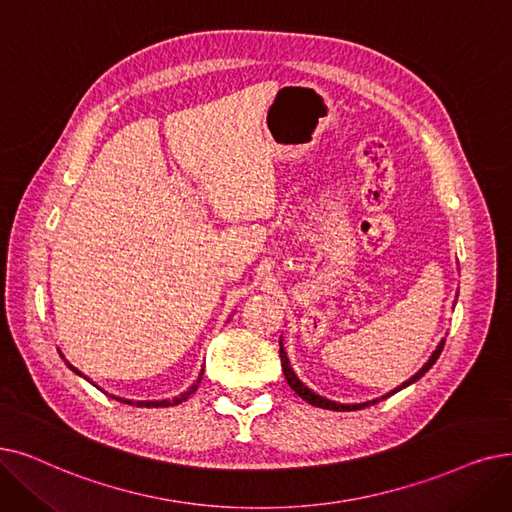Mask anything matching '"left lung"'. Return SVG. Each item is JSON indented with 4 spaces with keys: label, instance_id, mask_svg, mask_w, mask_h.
Masks as SVG:
<instances>
[{
    "label": "left lung",
    "instance_id": "left-lung-1",
    "mask_svg": "<svg viewBox=\"0 0 512 512\" xmlns=\"http://www.w3.org/2000/svg\"><path fill=\"white\" fill-rule=\"evenodd\" d=\"M441 349H443V343L435 349V353L431 355V360L420 368V372H416L412 379L408 381V383H404L402 387L399 389H404V387H408V385H412L414 381H418L422 374H425L435 362H437V358H439V353H441ZM280 362H282V370H284V376H286V383L291 385V389L299 395V397H303L307 404H311V406H318V408H326V410H337V412H345V410H362V408H366V406H370V404H355V406H343V404H335V402H330V399H326V397H320V395H316L314 391H309L297 376H295V372H293V368L288 366V358H286V353H284V349L280 347ZM399 389H395V391H399ZM393 391V393H395Z\"/></svg>",
    "mask_w": 512,
    "mask_h": 512
}]
</instances>
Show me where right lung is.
Segmentation results:
<instances>
[{
	"label": "right lung",
	"mask_w": 512,
	"mask_h": 512,
	"mask_svg": "<svg viewBox=\"0 0 512 512\" xmlns=\"http://www.w3.org/2000/svg\"><path fill=\"white\" fill-rule=\"evenodd\" d=\"M69 368H73L71 364H69ZM73 372H77V374H81L77 368H73ZM201 379H203V372H201V376H198V381L186 391V393H182L180 397H175V399H163V402H138V406H146V408H167V406H177V404H182V402H186V399L198 389V383H201ZM119 402H125V404H133V402H127V399H121V397H117Z\"/></svg>",
	"instance_id": "add662e5"
}]
</instances>
